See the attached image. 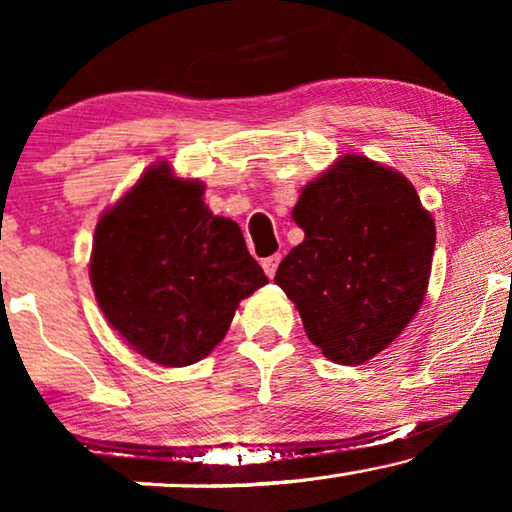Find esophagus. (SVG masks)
<instances>
[{"instance_id": "34e87169", "label": "esophagus", "mask_w": 512, "mask_h": 512, "mask_svg": "<svg viewBox=\"0 0 512 512\" xmlns=\"http://www.w3.org/2000/svg\"><path fill=\"white\" fill-rule=\"evenodd\" d=\"M279 261H282V256H279V254H275V256H268V258H263V270H265V275H268L270 279L275 277V272H277V265H279Z\"/></svg>"}]
</instances>
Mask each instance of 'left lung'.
I'll use <instances>...</instances> for the list:
<instances>
[{"label":"left lung","instance_id":"8db88e82","mask_svg":"<svg viewBox=\"0 0 512 512\" xmlns=\"http://www.w3.org/2000/svg\"><path fill=\"white\" fill-rule=\"evenodd\" d=\"M291 216L305 240L279 263L275 284L326 359L366 363L424 303L436 221L401 172L354 153L312 179Z\"/></svg>","mask_w":512,"mask_h":512}]
</instances>
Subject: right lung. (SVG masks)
<instances>
[{
  "label": "right lung",
  "mask_w": 512,
  "mask_h": 512,
  "mask_svg": "<svg viewBox=\"0 0 512 512\" xmlns=\"http://www.w3.org/2000/svg\"><path fill=\"white\" fill-rule=\"evenodd\" d=\"M205 184L146 167L95 226L90 284L107 324L158 366L184 368L226 338L240 300L268 284L242 230L205 205Z\"/></svg>",
  "instance_id": "obj_1"
}]
</instances>
